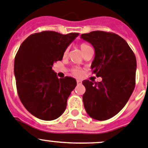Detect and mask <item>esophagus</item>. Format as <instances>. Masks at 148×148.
<instances>
[{
    "mask_svg": "<svg viewBox=\"0 0 148 148\" xmlns=\"http://www.w3.org/2000/svg\"><path fill=\"white\" fill-rule=\"evenodd\" d=\"M77 85H81V84H82V81L79 80V79H77Z\"/></svg>",
    "mask_w": 148,
    "mask_h": 148,
    "instance_id": "esophagus-1",
    "label": "esophagus"
}]
</instances>
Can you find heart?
Here are the masks:
<instances>
[{"mask_svg": "<svg viewBox=\"0 0 148 148\" xmlns=\"http://www.w3.org/2000/svg\"><path fill=\"white\" fill-rule=\"evenodd\" d=\"M88 47H90V46L88 45H87V44H85V43H82V44L79 45V48H80V49H81V51H82V53H83V52H85V51L86 50ZM65 54H66V52H65ZM72 72L74 75L78 76V75H79V74H82V70H81L79 68L75 67L72 69Z\"/></svg>", "mask_w": 148, "mask_h": 148, "instance_id": "b5f03b06", "label": "heart"}]
</instances>
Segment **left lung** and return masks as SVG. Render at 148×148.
Listing matches in <instances>:
<instances>
[{"instance_id":"left-lung-1","label":"left lung","mask_w":148,"mask_h":148,"mask_svg":"<svg viewBox=\"0 0 148 148\" xmlns=\"http://www.w3.org/2000/svg\"><path fill=\"white\" fill-rule=\"evenodd\" d=\"M81 38L93 45L94 60L91 69L101 82L82 81L85 93L84 107L90 117L106 121L118 114L133 93L136 60L126 41L120 36L105 31H92Z\"/></svg>"}]
</instances>
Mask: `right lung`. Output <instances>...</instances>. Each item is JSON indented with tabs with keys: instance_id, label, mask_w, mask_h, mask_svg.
Listing matches in <instances>:
<instances>
[{
	"instance_id": "right-lung-1",
	"label": "right lung",
	"mask_w": 148,
	"mask_h": 148,
	"mask_svg": "<svg viewBox=\"0 0 148 148\" xmlns=\"http://www.w3.org/2000/svg\"><path fill=\"white\" fill-rule=\"evenodd\" d=\"M78 36V33H36L17 51L14 76L18 96L26 110L39 119H57L66 110L77 81L71 77L58 79L52 67L62 60L66 48Z\"/></svg>"
}]
</instances>
